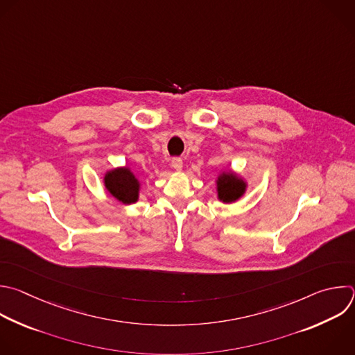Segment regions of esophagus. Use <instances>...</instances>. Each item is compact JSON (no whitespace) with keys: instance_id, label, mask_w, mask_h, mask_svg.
<instances>
[{"instance_id":"34e87169","label":"esophagus","mask_w":355,"mask_h":355,"mask_svg":"<svg viewBox=\"0 0 355 355\" xmlns=\"http://www.w3.org/2000/svg\"><path fill=\"white\" fill-rule=\"evenodd\" d=\"M171 166H173V168H174L175 171H181V170H182V160H181L180 157H174V159L171 160Z\"/></svg>"}]
</instances>
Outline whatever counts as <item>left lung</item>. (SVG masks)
Here are the masks:
<instances>
[{
    "label": "left lung",
    "mask_w": 355,
    "mask_h": 355,
    "mask_svg": "<svg viewBox=\"0 0 355 355\" xmlns=\"http://www.w3.org/2000/svg\"><path fill=\"white\" fill-rule=\"evenodd\" d=\"M217 196L224 203L239 200L247 189V182L232 173H221L217 177Z\"/></svg>",
    "instance_id": "left-lung-1"
}]
</instances>
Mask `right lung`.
Listing matches in <instances>:
<instances>
[{
	"label": "right lung",
	"mask_w": 355,
	"mask_h": 355,
	"mask_svg": "<svg viewBox=\"0 0 355 355\" xmlns=\"http://www.w3.org/2000/svg\"><path fill=\"white\" fill-rule=\"evenodd\" d=\"M105 189L124 205L135 203L139 198L141 182L128 167L114 168L104 175Z\"/></svg>",
	"instance_id": "obj_1"
}]
</instances>
